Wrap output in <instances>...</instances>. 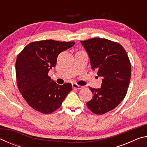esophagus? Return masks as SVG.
<instances>
[{
	"mask_svg": "<svg viewBox=\"0 0 147 147\" xmlns=\"http://www.w3.org/2000/svg\"><path fill=\"white\" fill-rule=\"evenodd\" d=\"M73 88L74 89H81L82 87L81 86H79L78 85V84H76V83H74L73 84Z\"/></svg>",
	"mask_w": 147,
	"mask_h": 147,
	"instance_id": "esophagus-1",
	"label": "esophagus"
}]
</instances>
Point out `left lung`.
<instances>
[{"instance_id":"1","label":"left lung","mask_w":147,"mask_h":147,"mask_svg":"<svg viewBox=\"0 0 147 147\" xmlns=\"http://www.w3.org/2000/svg\"><path fill=\"white\" fill-rule=\"evenodd\" d=\"M92 69L101 76L100 88H89L93 98L86 103L92 112L102 115L115 108L125 97L131 77V63L123 46L102 38L81 41Z\"/></svg>"}]
</instances>
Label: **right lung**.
<instances>
[{"label": "right lung", "instance_id": "1", "mask_svg": "<svg viewBox=\"0 0 147 147\" xmlns=\"http://www.w3.org/2000/svg\"><path fill=\"white\" fill-rule=\"evenodd\" d=\"M75 42L43 40L30 43L17 56L16 63L17 86L28 105L44 114L61 106L72 90L70 83L58 85L48 75L56 65L59 53Z\"/></svg>", "mask_w": 147, "mask_h": 147}]
</instances>
